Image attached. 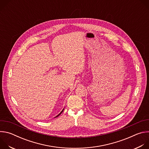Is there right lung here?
<instances>
[{"instance_id":"right-lung-1","label":"right lung","mask_w":149,"mask_h":149,"mask_svg":"<svg viewBox=\"0 0 149 149\" xmlns=\"http://www.w3.org/2000/svg\"><path fill=\"white\" fill-rule=\"evenodd\" d=\"M63 110H64V109H63V110H62V111H61V113H59V114H58V115H57V116H55V117H58V116H59V115H60V114H61V113H62V112H63Z\"/></svg>"}]
</instances>
